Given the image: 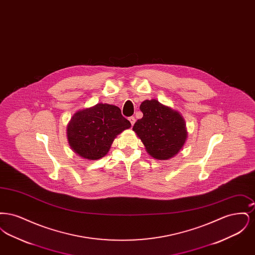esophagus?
Segmentation results:
<instances>
[{
    "label": "esophagus",
    "instance_id": "esophagus-1",
    "mask_svg": "<svg viewBox=\"0 0 255 255\" xmlns=\"http://www.w3.org/2000/svg\"><path fill=\"white\" fill-rule=\"evenodd\" d=\"M129 122H131V124H132V126H133V124H134V122H135V119H134L133 117H130V118H129Z\"/></svg>",
    "mask_w": 255,
    "mask_h": 255
}]
</instances>
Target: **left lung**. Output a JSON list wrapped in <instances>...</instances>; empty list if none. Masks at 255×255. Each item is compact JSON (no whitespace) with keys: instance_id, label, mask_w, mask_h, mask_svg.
<instances>
[{"instance_id":"obj_1","label":"left lung","mask_w":255,"mask_h":255,"mask_svg":"<svg viewBox=\"0 0 255 255\" xmlns=\"http://www.w3.org/2000/svg\"><path fill=\"white\" fill-rule=\"evenodd\" d=\"M139 109L143 117L134 123L133 130L148 154L163 160L178 154L187 136L182 116L156 99L143 101Z\"/></svg>"}]
</instances>
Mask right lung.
I'll list each match as a JSON object with an SVG mask.
<instances>
[{
    "mask_svg": "<svg viewBox=\"0 0 255 255\" xmlns=\"http://www.w3.org/2000/svg\"><path fill=\"white\" fill-rule=\"evenodd\" d=\"M130 127L131 123L119 107L99 103L74 114L67 134L76 154L94 160L104 157L117 135Z\"/></svg>",
    "mask_w": 255,
    "mask_h": 255,
    "instance_id": "1",
    "label": "right lung"
}]
</instances>
